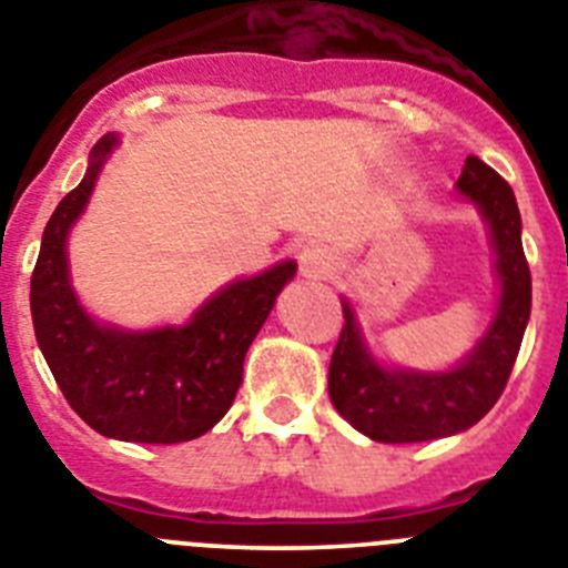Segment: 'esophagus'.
I'll return each instance as SVG.
<instances>
[{
    "instance_id": "obj_1",
    "label": "esophagus",
    "mask_w": 568,
    "mask_h": 568,
    "mask_svg": "<svg viewBox=\"0 0 568 568\" xmlns=\"http://www.w3.org/2000/svg\"><path fill=\"white\" fill-rule=\"evenodd\" d=\"M298 264L304 275H324L335 270V255L321 244H304L298 253Z\"/></svg>"
}]
</instances>
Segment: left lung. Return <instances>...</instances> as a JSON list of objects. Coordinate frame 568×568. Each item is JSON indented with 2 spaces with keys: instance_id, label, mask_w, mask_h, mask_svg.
Listing matches in <instances>:
<instances>
[{
  "instance_id": "obj_1",
  "label": "left lung",
  "mask_w": 568,
  "mask_h": 568,
  "mask_svg": "<svg viewBox=\"0 0 568 568\" xmlns=\"http://www.w3.org/2000/svg\"><path fill=\"white\" fill-rule=\"evenodd\" d=\"M458 190L478 204L489 222L504 284L498 315L475 353L453 373H389L366 355L353 310L344 304V327L329 361V400L358 433L381 444L446 438L478 424L498 404L524 341L531 310V273L520 244L515 193L475 155L466 159Z\"/></svg>"
}]
</instances>
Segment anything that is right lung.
<instances>
[{
  "label": "right lung",
  "instance_id": "add662e5",
  "mask_svg": "<svg viewBox=\"0 0 568 568\" xmlns=\"http://www.w3.org/2000/svg\"><path fill=\"white\" fill-rule=\"evenodd\" d=\"M115 135H102L82 184L64 195L42 235L30 275V315L39 349L73 413L108 438L182 444L213 429L233 406L244 355L275 295L295 275L293 261L235 281L210 298L187 327L122 333L99 327L68 281L64 235L97 184Z\"/></svg>",
  "mask_w": 568,
  "mask_h": 568
}]
</instances>
